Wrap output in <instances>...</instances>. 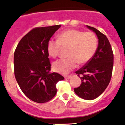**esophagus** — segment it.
I'll list each match as a JSON object with an SVG mask.
<instances>
[{"label":"esophagus","instance_id":"esophagus-1","mask_svg":"<svg viewBox=\"0 0 125 125\" xmlns=\"http://www.w3.org/2000/svg\"><path fill=\"white\" fill-rule=\"evenodd\" d=\"M72 77V75H68V76H67L65 77V79H69Z\"/></svg>","mask_w":125,"mask_h":125}]
</instances>
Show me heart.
<instances>
[{"mask_svg":"<svg viewBox=\"0 0 125 125\" xmlns=\"http://www.w3.org/2000/svg\"><path fill=\"white\" fill-rule=\"evenodd\" d=\"M61 47L68 48L65 59H60L53 63V69L61 74H67L77 66L89 62L96 52L97 37L93 32H84L70 29L62 32L58 40L50 39L47 45V51L50 57L56 58Z\"/></svg>","mask_w":125,"mask_h":125,"instance_id":"1","label":"heart"}]
</instances>
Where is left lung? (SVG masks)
Listing matches in <instances>:
<instances>
[{
  "label": "left lung",
  "instance_id": "8db88e82",
  "mask_svg": "<svg viewBox=\"0 0 125 125\" xmlns=\"http://www.w3.org/2000/svg\"><path fill=\"white\" fill-rule=\"evenodd\" d=\"M86 26L96 33L98 46L91 60L76 72L82 83L74 91L79 97L92 100L98 97L108 86L112 76L114 57L106 36L94 27Z\"/></svg>",
  "mask_w": 125,
  "mask_h": 125
}]
</instances>
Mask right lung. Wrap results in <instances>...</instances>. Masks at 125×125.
<instances>
[{
  "mask_svg": "<svg viewBox=\"0 0 125 125\" xmlns=\"http://www.w3.org/2000/svg\"><path fill=\"white\" fill-rule=\"evenodd\" d=\"M60 25L36 27L24 36L14 52V74L20 89L27 97L37 103L52 100L56 84L64 80L57 73H50L47 45Z\"/></svg>",
  "mask_w": 125,
  "mask_h": 125,
  "instance_id": "right-lung-1",
  "label": "right lung"
}]
</instances>
